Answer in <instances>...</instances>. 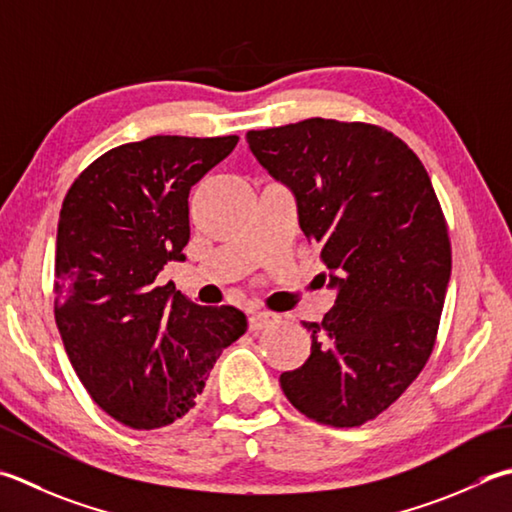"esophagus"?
Here are the masks:
<instances>
[{
  "mask_svg": "<svg viewBox=\"0 0 512 512\" xmlns=\"http://www.w3.org/2000/svg\"><path fill=\"white\" fill-rule=\"evenodd\" d=\"M277 322V315H273V313H253L248 317V328L250 330H262V328H268L270 324H275Z\"/></svg>",
  "mask_w": 512,
  "mask_h": 512,
  "instance_id": "34e87169",
  "label": "esophagus"
}]
</instances>
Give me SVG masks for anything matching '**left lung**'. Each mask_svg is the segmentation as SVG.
<instances>
[{
    "instance_id": "8db88e82",
    "label": "left lung",
    "mask_w": 512,
    "mask_h": 512,
    "mask_svg": "<svg viewBox=\"0 0 512 512\" xmlns=\"http://www.w3.org/2000/svg\"><path fill=\"white\" fill-rule=\"evenodd\" d=\"M246 142L293 190L337 290L322 322H304L310 357L279 384L313 422L362 426L402 397L435 348L450 279L435 188L413 150L375 124L313 117L248 130Z\"/></svg>"
}]
</instances>
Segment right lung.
<instances>
[{"label": "right lung", "mask_w": 512, "mask_h": 512, "mask_svg": "<svg viewBox=\"0 0 512 512\" xmlns=\"http://www.w3.org/2000/svg\"><path fill=\"white\" fill-rule=\"evenodd\" d=\"M237 142L155 135L117 146L64 197L55 322L79 382L124 426L153 430L184 417L222 350L248 328L242 310L157 286L168 262H184L190 188Z\"/></svg>", "instance_id": "1"}]
</instances>
